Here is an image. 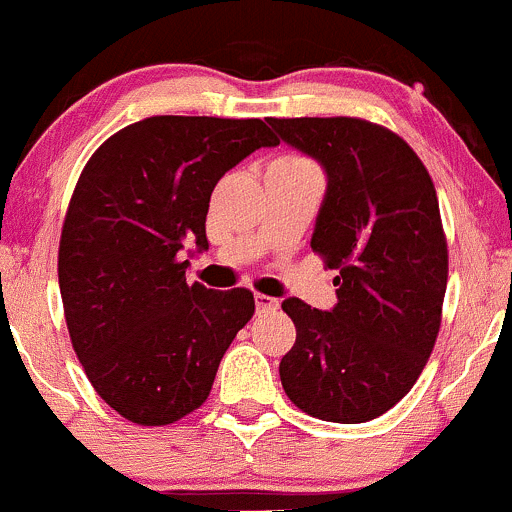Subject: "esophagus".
<instances>
[{"label":"esophagus","instance_id":"esophagus-1","mask_svg":"<svg viewBox=\"0 0 512 512\" xmlns=\"http://www.w3.org/2000/svg\"><path fill=\"white\" fill-rule=\"evenodd\" d=\"M255 306H257V311L265 313V311H274V308L279 306V301L272 299V296H267V294H255Z\"/></svg>","mask_w":512,"mask_h":512}]
</instances>
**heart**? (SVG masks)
<instances>
[{
  "label": "heart",
  "mask_w": 512,
  "mask_h": 512,
  "mask_svg": "<svg viewBox=\"0 0 512 512\" xmlns=\"http://www.w3.org/2000/svg\"><path fill=\"white\" fill-rule=\"evenodd\" d=\"M286 160H299V157H286Z\"/></svg>",
  "instance_id": "b5f03b06"
}]
</instances>
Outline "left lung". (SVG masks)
Listing matches in <instances>:
<instances>
[{"label": "left lung", "mask_w": 512, "mask_h": 512, "mask_svg": "<svg viewBox=\"0 0 512 512\" xmlns=\"http://www.w3.org/2000/svg\"><path fill=\"white\" fill-rule=\"evenodd\" d=\"M328 177L311 247L338 269V303L282 308L296 342L279 364L286 396L328 423H367L423 372L447 289V240L432 179L411 145L362 119H267Z\"/></svg>", "instance_id": "left-lung-1"}]
</instances>
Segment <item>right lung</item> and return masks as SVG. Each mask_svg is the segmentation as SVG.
<instances>
[{"instance_id": "obj_1", "label": "right lung", "mask_w": 512, "mask_h": 512, "mask_svg": "<svg viewBox=\"0 0 512 512\" xmlns=\"http://www.w3.org/2000/svg\"><path fill=\"white\" fill-rule=\"evenodd\" d=\"M274 145L260 119L150 116L84 165L60 235V296L87 379L131 423L170 425L196 411L255 313L252 291L189 284L179 250H209L213 187Z\"/></svg>"}]
</instances>
